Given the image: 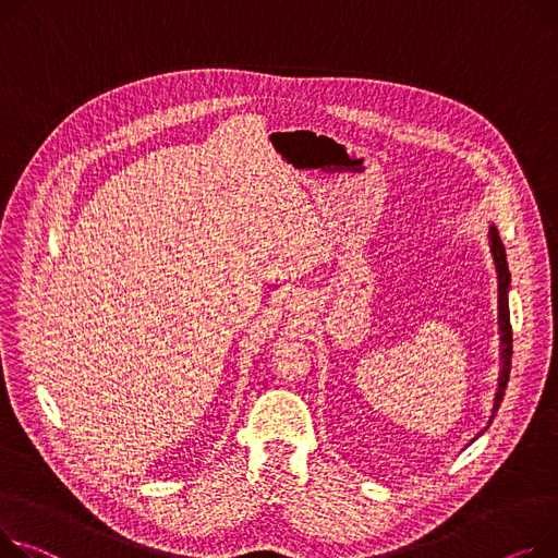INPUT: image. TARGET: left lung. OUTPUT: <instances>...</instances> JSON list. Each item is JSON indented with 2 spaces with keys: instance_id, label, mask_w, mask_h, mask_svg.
Returning a JSON list of instances; mask_svg holds the SVG:
<instances>
[{
  "instance_id": "left-lung-1",
  "label": "left lung",
  "mask_w": 558,
  "mask_h": 558,
  "mask_svg": "<svg viewBox=\"0 0 558 558\" xmlns=\"http://www.w3.org/2000/svg\"><path fill=\"white\" fill-rule=\"evenodd\" d=\"M487 238H489V248H492V255H494L496 276H498V337H500V369H498V386H496L494 403H492V415H489V422H487V426H489L494 415H496V411H498L502 397H505V388H507V381H509V367H511V323H509V284H511V274H509V265H507L505 244L500 242L498 229L494 225L489 227ZM469 444H466V447H469Z\"/></svg>"
}]
</instances>
